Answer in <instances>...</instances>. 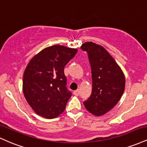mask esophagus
<instances>
[{"label":"esophagus","mask_w":147,"mask_h":147,"mask_svg":"<svg viewBox=\"0 0 147 147\" xmlns=\"http://www.w3.org/2000/svg\"><path fill=\"white\" fill-rule=\"evenodd\" d=\"M73 93H74V95H75L78 96L79 95V90H76L74 91Z\"/></svg>","instance_id":"obj_1"}]
</instances>
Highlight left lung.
I'll return each instance as SVG.
<instances>
[{"label":"left lung","mask_w":147,"mask_h":147,"mask_svg":"<svg viewBox=\"0 0 147 147\" xmlns=\"http://www.w3.org/2000/svg\"><path fill=\"white\" fill-rule=\"evenodd\" d=\"M81 49L88 54L92 82L91 95L84 104L90 113L101 116L119 102L124 91L125 77L114 59L102 46L86 42Z\"/></svg>","instance_id":"1"}]
</instances>
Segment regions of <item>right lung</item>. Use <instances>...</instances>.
<instances>
[{
    "label": "right lung",
    "mask_w": 147,
    "mask_h": 147,
    "mask_svg": "<svg viewBox=\"0 0 147 147\" xmlns=\"http://www.w3.org/2000/svg\"><path fill=\"white\" fill-rule=\"evenodd\" d=\"M77 52V49L52 45L30 60L23 74V90L36 114L52 119L65 110L72 92L66 87L64 68Z\"/></svg>",
    "instance_id": "add662e5"
}]
</instances>
